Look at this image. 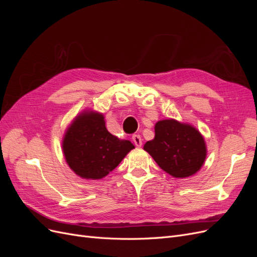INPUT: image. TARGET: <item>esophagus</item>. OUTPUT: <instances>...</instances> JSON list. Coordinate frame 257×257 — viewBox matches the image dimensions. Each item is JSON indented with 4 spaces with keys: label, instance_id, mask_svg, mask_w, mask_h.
<instances>
[{
    "label": "esophagus",
    "instance_id": "34e87169",
    "mask_svg": "<svg viewBox=\"0 0 257 257\" xmlns=\"http://www.w3.org/2000/svg\"><path fill=\"white\" fill-rule=\"evenodd\" d=\"M132 141L134 142V144H135V146L136 147H142V145H143V142H142V137L139 136V135H133L132 136Z\"/></svg>",
    "mask_w": 257,
    "mask_h": 257
}]
</instances>
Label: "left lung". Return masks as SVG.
<instances>
[{
  "mask_svg": "<svg viewBox=\"0 0 257 257\" xmlns=\"http://www.w3.org/2000/svg\"><path fill=\"white\" fill-rule=\"evenodd\" d=\"M155 136L147 142L144 150L157 164L175 178L195 175L204 165L207 147L199 131L188 123L174 119L157 122Z\"/></svg>",
  "mask_w": 257,
  "mask_h": 257,
  "instance_id": "obj_1",
  "label": "left lung"
}]
</instances>
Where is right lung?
<instances>
[{"mask_svg": "<svg viewBox=\"0 0 257 257\" xmlns=\"http://www.w3.org/2000/svg\"><path fill=\"white\" fill-rule=\"evenodd\" d=\"M62 148L76 175L97 180L112 172L135 147L107 131L104 114L84 110L66 130Z\"/></svg>", "mask_w": 257, "mask_h": 257, "instance_id": "1", "label": "right lung"}]
</instances>
